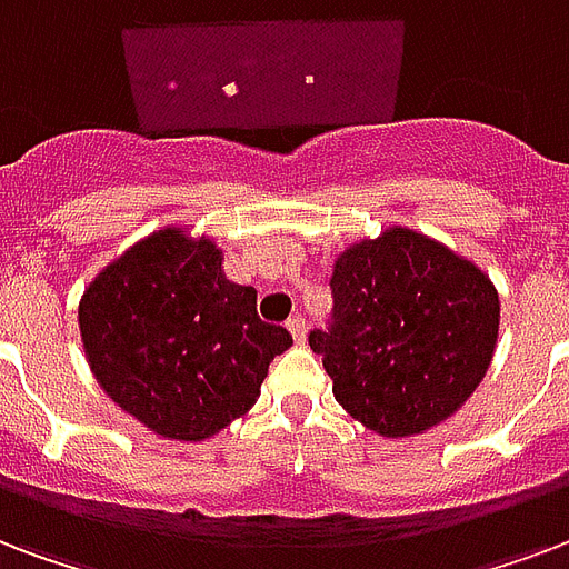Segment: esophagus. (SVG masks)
<instances>
[{
    "instance_id": "34e87169",
    "label": "esophagus",
    "mask_w": 569,
    "mask_h": 569,
    "mask_svg": "<svg viewBox=\"0 0 569 569\" xmlns=\"http://www.w3.org/2000/svg\"><path fill=\"white\" fill-rule=\"evenodd\" d=\"M286 328H289V333H292L295 342L307 340V325H303V319H298V316H295V319H289V325H286Z\"/></svg>"
}]
</instances>
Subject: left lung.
<instances>
[{
  "label": "left lung",
  "mask_w": 569,
  "mask_h": 569,
  "mask_svg": "<svg viewBox=\"0 0 569 569\" xmlns=\"http://www.w3.org/2000/svg\"><path fill=\"white\" fill-rule=\"evenodd\" d=\"M328 331H310L333 397L385 439L420 436L457 415L487 376L501 303L466 256L390 227L346 247L331 274Z\"/></svg>",
  "instance_id": "8db88e82"
}]
</instances>
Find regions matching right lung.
<instances>
[{"mask_svg":"<svg viewBox=\"0 0 569 569\" xmlns=\"http://www.w3.org/2000/svg\"><path fill=\"white\" fill-rule=\"evenodd\" d=\"M80 337L116 406L169 441H202L259 400L268 363L292 346L229 283L211 238L163 227L112 259L80 298Z\"/></svg>","mask_w":569,"mask_h":569,"instance_id":"obj_1","label":"right lung"}]
</instances>
